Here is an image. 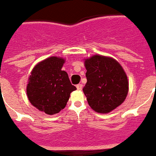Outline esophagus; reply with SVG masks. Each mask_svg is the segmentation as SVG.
Returning <instances> with one entry per match:
<instances>
[{"instance_id": "obj_1", "label": "esophagus", "mask_w": 156, "mask_h": 156, "mask_svg": "<svg viewBox=\"0 0 156 156\" xmlns=\"http://www.w3.org/2000/svg\"><path fill=\"white\" fill-rule=\"evenodd\" d=\"M76 87H77V89H78V90H82V84L77 85V86H76Z\"/></svg>"}]
</instances>
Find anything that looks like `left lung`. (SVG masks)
Listing matches in <instances>:
<instances>
[{
    "mask_svg": "<svg viewBox=\"0 0 156 156\" xmlns=\"http://www.w3.org/2000/svg\"><path fill=\"white\" fill-rule=\"evenodd\" d=\"M87 82L83 88L88 104L99 113H108L120 105L129 93L128 77L116 59L95 55L86 58Z\"/></svg>",
    "mask_w": 156,
    "mask_h": 156,
    "instance_id": "left-lung-1",
    "label": "left lung"
}]
</instances>
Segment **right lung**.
Returning <instances> with one entry per match:
<instances>
[{"mask_svg":"<svg viewBox=\"0 0 156 156\" xmlns=\"http://www.w3.org/2000/svg\"><path fill=\"white\" fill-rule=\"evenodd\" d=\"M65 59L51 56L34 66L27 81V96L30 103L48 115L58 113L66 105L76 87L62 70Z\"/></svg>","mask_w":156,"mask_h":156,"instance_id":"add662e5","label":"right lung"}]
</instances>
